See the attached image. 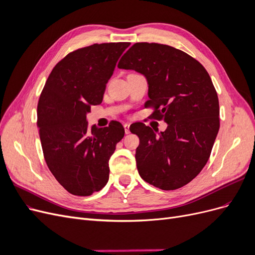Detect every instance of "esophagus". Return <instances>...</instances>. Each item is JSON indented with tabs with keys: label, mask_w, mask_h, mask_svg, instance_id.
I'll list each match as a JSON object with an SVG mask.
<instances>
[{
	"label": "esophagus",
	"mask_w": 255,
	"mask_h": 255,
	"mask_svg": "<svg viewBox=\"0 0 255 255\" xmlns=\"http://www.w3.org/2000/svg\"><path fill=\"white\" fill-rule=\"evenodd\" d=\"M123 128H125L126 134H129V123H125V125H123Z\"/></svg>",
	"instance_id": "1"
}]
</instances>
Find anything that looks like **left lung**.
<instances>
[{
    "label": "left lung",
    "mask_w": 255,
    "mask_h": 255,
    "mask_svg": "<svg viewBox=\"0 0 255 255\" xmlns=\"http://www.w3.org/2000/svg\"><path fill=\"white\" fill-rule=\"evenodd\" d=\"M118 68L142 74L149 85L151 117L163 119L158 133L141 122L129 130L139 137L136 165L141 179L163 190L183 187L201 172L219 130V101L205 68L170 45L138 42Z\"/></svg>",
    "instance_id": "obj_1"
}]
</instances>
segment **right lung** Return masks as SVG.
Masks as SVG:
<instances>
[{
  "instance_id": "1",
  "label": "right lung",
  "mask_w": 255,
  "mask_h": 255,
  "mask_svg": "<svg viewBox=\"0 0 255 255\" xmlns=\"http://www.w3.org/2000/svg\"><path fill=\"white\" fill-rule=\"evenodd\" d=\"M129 42L92 44L61 59L45 82L37 107L44 159L67 191L86 197L109 182V160L125 136L118 121L91 126V105L102 103L106 84Z\"/></svg>"
}]
</instances>
